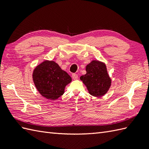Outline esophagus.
<instances>
[{"mask_svg":"<svg viewBox=\"0 0 149 149\" xmlns=\"http://www.w3.org/2000/svg\"><path fill=\"white\" fill-rule=\"evenodd\" d=\"M72 79H74V80H76V79H78V75L75 74H73L72 75Z\"/></svg>","mask_w":149,"mask_h":149,"instance_id":"34e87169","label":"esophagus"}]
</instances>
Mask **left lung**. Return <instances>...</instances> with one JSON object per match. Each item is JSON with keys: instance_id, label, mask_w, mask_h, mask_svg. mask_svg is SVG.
<instances>
[{"instance_id": "left-lung-1", "label": "left lung", "mask_w": 149, "mask_h": 149, "mask_svg": "<svg viewBox=\"0 0 149 149\" xmlns=\"http://www.w3.org/2000/svg\"><path fill=\"white\" fill-rule=\"evenodd\" d=\"M86 74L81 76L89 93L94 97H100L108 93L111 85L106 64L97 60H92L86 67Z\"/></svg>"}]
</instances>
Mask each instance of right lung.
<instances>
[{"label":"right lung","instance_id":"add662e5","mask_svg":"<svg viewBox=\"0 0 149 149\" xmlns=\"http://www.w3.org/2000/svg\"><path fill=\"white\" fill-rule=\"evenodd\" d=\"M33 80L36 88L42 96L55 100L65 93L72 78L55 61L46 60L35 68Z\"/></svg>","mask_w":149,"mask_h":149}]
</instances>
